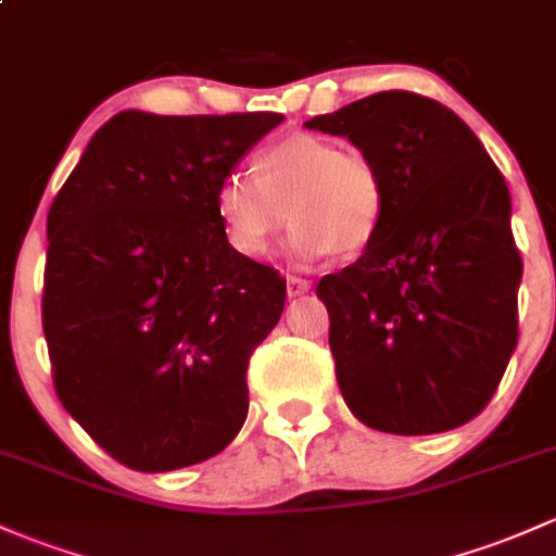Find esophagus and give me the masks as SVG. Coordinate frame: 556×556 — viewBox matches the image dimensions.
Returning <instances> with one entry per match:
<instances>
[{
  "label": "esophagus",
  "mask_w": 556,
  "mask_h": 556,
  "mask_svg": "<svg viewBox=\"0 0 556 556\" xmlns=\"http://www.w3.org/2000/svg\"><path fill=\"white\" fill-rule=\"evenodd\" d=\"M286 291H289V296H302L309 291V280L307 278H296V276H289L286 278Z\"/></svg>",
  "instance_id": "34e87169"
}]
</instances>
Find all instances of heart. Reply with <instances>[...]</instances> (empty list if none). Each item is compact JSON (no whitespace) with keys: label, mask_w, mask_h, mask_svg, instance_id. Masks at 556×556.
I'll return each instance as SVG.
<instances>
[{"label":"heart","mask_w":556,"mask_h":556,"mask_svg":"<svg viewBox=\"0 0 556 556\" xmlns=\"http://www.w3.org/2000/svg\"><path fill=\"white\" fill-rule=\"evenodd\" d=\"M214 212L230 247L252 260L270 252L291 217V260L313 265L371 247L384 225L387 185L371 159L326 137L294 135L256 156V177L228 172L214 190Z\"/></svg>","instance_id":"b5f03b06"}]
</instances>
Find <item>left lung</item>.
<instances>
[{"instance_id": "8db88e82", "label": "left lung", "mask_w": 556, "mask_h": 556, "mask_svg": "<svg viewBox=\"0 0 556 556\" xmlns=\"http://www.w3.org/2000/svg\"><path fill=\"white\" fill-rule=\"evenodd\" d=\"M304 127L348 137L387 185L379 236L318 283L344 403L379 432L462 427L517 348L522 260L504 175L456 113L403 89Z\"/></svg>"}]
</instances>
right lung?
<instances>
[{"mask_svg": "<svg viewBox=\"0 0 556 556\" xmlns=\"http://www.w3.org/2000/svg\"><path fill=\"white\" fill-rule=\"evenodd\" d=\"M280 113L122 111L47 214L41 326L63 408L118 464L169 471L230 445L286 280L238 254L214 190Z\"/></svg>", "mask_w": 556, "mask_h": 556, "instance_id": "obj_1", "label": "right lung"}]
</instances>
